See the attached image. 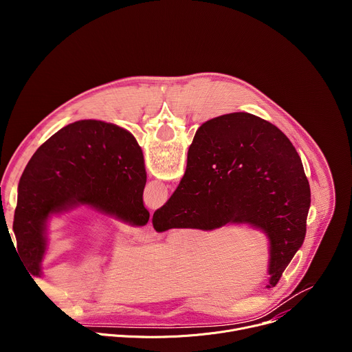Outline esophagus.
<instances>
[{
    "label": "esophagus",
    "mask_w": 352,
    "mask_h": 352,
    "mask_svg": "<svg viewBox=\"0 0 352 352\" xmlns=\"http://www.w3.org/2000/svg\"><path fill=\"white\" fill-rule=\"evenodd\" d=\"M135 235H136L139 239H142V241H152V239L156 238V231L153 230L152 226L147 224V226H144V227L136 230V231H135Z\"/></svg>",
    "instance_id": "obj_1"
}]
</instances>
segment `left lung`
Here are the masks:
<instances>
[{
    "mask_svg": "<svg viewBox=\"0 0 352 352\" xmlns=\"http://www.w3.org/2000/svg\"><path fill=\"white\" fill-rule=\"evenodd\" d=\"M146 168L135 136L110 122L80 120L47 139L19 185L14 232L21 259L41 276L53 216L87 208L133 227L146 226Z\"/></svg>",
    "mask_w": 352,
    "mask_h": 352,
    "instance_id": "8db88e82",
    "label": "left lung"
}]
</instances>
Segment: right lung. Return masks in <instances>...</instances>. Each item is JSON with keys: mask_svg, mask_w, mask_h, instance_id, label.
Instances as JSON below:
<instances>
[{"mask_svg": "<svg viewBox=\"0 0 352 352\" xmlns=\"http://www.w3.org/2000/svg\"><path fill=\"white\" fill-rule=\"evenodd\" d=\"M309 206V182L289 139L266 120L231 113L199 126L185 174L152 221L157 232L228 224L261 230L270 288L304 243Z\"/></svg>", "mask_w": 352, "mask_h": 352, "instance_id": "add662e5", "label": "right lung"}]
</instances>
